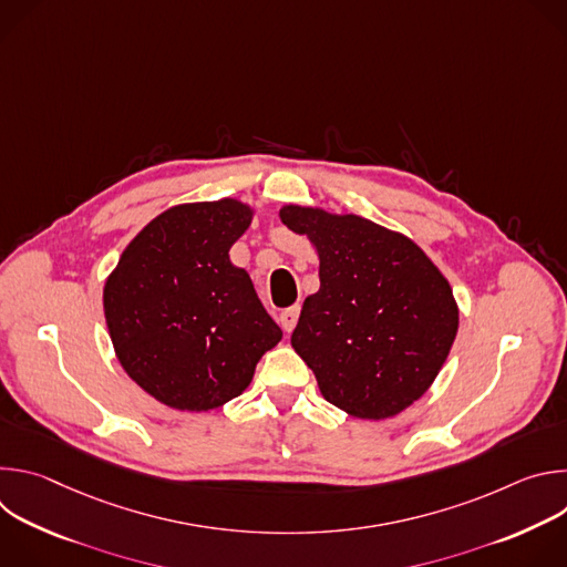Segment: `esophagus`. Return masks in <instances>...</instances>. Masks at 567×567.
Here are the masks:
<instances>
[{"instance_id": "esophagus-1", "label": "esophagus", "mask_w": 567, "mask_h": 567, "mask_svg": "<svg viewBox=\"0 0 567 567\" xmlns=\"http://www.w3.org/2000/svg\"><path fill=\"white\" fill-rule=\"evenodd\" d=\"M298 316H300V305H291V307L282 309V311H280V316H278V320H280V328H282L285 332H291V330L296 328Z\"/></svg>"}]
</instances>
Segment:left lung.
I'll return each instance as SVG.
<instances>
[{"instance_id":"obj_1","label":"left lung","mask_w":567,"mask_h":567,"mask_svg":"<svg viewBox=\"0 0 567 567\" xmlns=\"http://www.w3.org/2000/svg\"><path fill=\"white\" fill-rule=\"evenodd\" d=\"M307 235L320 287L307 296L291 348L320 394L359 420H390L433 385L460 326L453 289L424 249L354 213L285 204Z\"/></svg>"}]
</instances>
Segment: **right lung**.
<instances>
[{"label":"right lung","mask_w":567,"mask_h":567,"mask_svg":"<svg viewBox=\"0 0 567 567\" xmlns=\"http://www.w3.org/2000/svg\"><path fill=\"white\" fill-rule=\"evenodd\" d=\"M256 208L224 197L177 204L147 221L105 280L110 339L127 377L184 413H208L245 392L282 330L230 247Z\"/></svg>","instance_id":"right-lung-1"}]
</instances>
